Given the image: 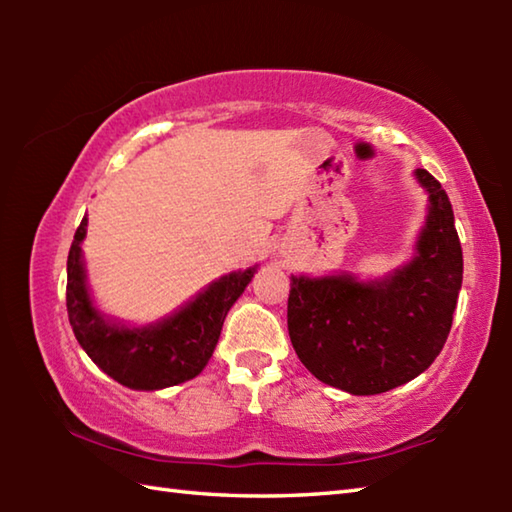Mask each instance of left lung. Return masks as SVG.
Returning <instances> with one entry per match:
<instances>
[{"mask_svg":"<svg viewBox=\"0 0 512 512\" xmlns=\"http://www.w3.org/2000/svg\"><path fill=\"white\" fill-rule=\"evenodd\" d=\"M427 216L413 257L384 277L291 275L287 323L298 359L350 395H379L427 370L452 329L463 250L452 203L429 171L415 169Z\"/></svg>","mask_w":512,"mask_h":512,"instance_id":"1","label":"left lung"}]
</instances>
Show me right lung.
<instances>
[{"mask_svg": "<svg viewBox=\"0 0 512 512\" xmlns=\"http://www.w3.org/2000/svg\"><path fill=\"white\" fill-rule=\"evenodd\" d=\"M88 235V216L76 230L67 257V314L85 354L133 391H162L201 375L219 343L230 307L257 273V264L232 271L207 284L173 314L149 325H128L97 307L81 244Z\"/></svg>", "mask_w": 512, "mask_h": 512, "instance_id": "1", "label": "right lung"}]
</instances>
